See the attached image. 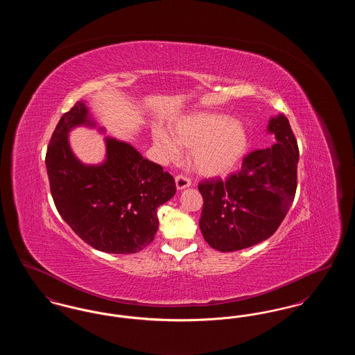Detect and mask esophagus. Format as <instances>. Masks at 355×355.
Here are the masks:
<instances>
[{
    "label": "esophagus",
    "instance_id": "34e87169",
    "mask_svg": "<svg viewBox=\"0 0 355 355\" xmlns=\"http://www.w3.org/2000/svg\"><path fill=\"white\" fill-rule=\"evenodd\" d=\"M175 186L178 190H184L190 186V180L185 175H177L175 177Z\"/></svg>",
    "mask_w": 355,
    "mask_h": 355
}]
</instances>
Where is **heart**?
<instances>
[{
    "instance_id": "1",
    "label": "heart",
    "mask_w": 355,
    "mask_h": 355,
    "mask_svg": "<svg viewBox=\"0 0 355 355\" xmlns=\"http://www.w3.org/2000/svg\"><path fill=\"white\" fill-rule=\"evenodd\" d=\"M170 132L171 137L165 130H154V145L169 158L178 155V145L189 148L193 169L206 177L233 171L249 145L245 126L218 113H196L178 119Z\"/></svg>"
}]
</instances>
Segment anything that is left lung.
Instances as JSON below:
<instances>
[{
  "label": "left lung",
  "mask_w": 355,
  "mask_h": 355,
  "mask_svg": "<svg viewBox=\"0 0 355 355\" xmlns=\"http://www.w3.org/2000/svg\"><path fill=\"white\" fill-rule=\"evenodd\" d=\"M275 144L243 158L241 170L226 181L206 180L198 185L203 207L200 229L216 250L236 252L275 233L294 201L298 145L288 119H269Z\"/></svg>",
  "instance_id": "left-lung-1"
}]
</instances>
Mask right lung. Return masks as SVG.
Returning a JSON list of instances; mask_svg holds the SVG:
<instances>
[{
	"mask_svg": "<svg viewBox=\"0 0 355 355\" xmlns=\"http://www.w3.org/2000/svg\"><path fill=\"white\" fill-rule=\"evenodd\" d=\"M78 126H97L85 101L77 102L58 121L46 153L55 207L73 232L94 249L141 252L157 233V209L175 194L174 178L135 146L113 137L103 138L106 155L101 164L81 162L69 144V133Z\"/></svg>",
	"mask_w": 355,
	"mask_h": 355,
	"instance_id": "obj_1",
	"label": "right lung"
}]
</instances>
